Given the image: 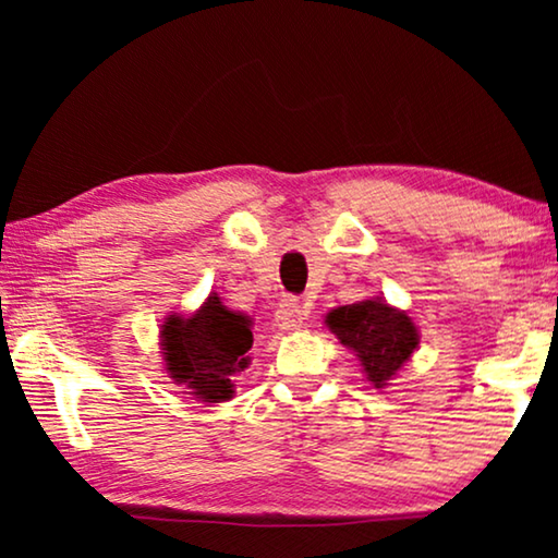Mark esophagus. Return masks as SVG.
Instances as JSON below:
<instances>
[{"label": "esophagus", "mask_w": 558, "mask_h": 558, "mask_svg": "<svg viewBox=\"0 0 558 558\" xmlns=\"http://www.w3.org/2000/svg\"><path fill=\"white\" fill-rule=\"evenodd\" d=\"M307 315H310L307 304L300 300H284L277 310V323L281 330H300Z\"/></svg>", "instance_id": "34e87169"}]
</instances>
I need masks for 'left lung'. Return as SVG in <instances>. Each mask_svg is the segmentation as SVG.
Segmentation results:
<instances>
[{"mask_svg": "<svg viewBox=\"0 0 558 558\" xmlns=\"http://www.w3.org/2000/svg\"><path fill=\"white\" fill-rule=\"evenodd\" d=\"M325 323L342 345L355 350L365 376L376 388L386 386L418 345L414 323L380 300L345 304L332 310Z\"/></svg>", "mask_w": 558, "mask_h": 558, "instance_id": "1", "label": "left lung"}]
</instances>
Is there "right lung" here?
I'll list each match as a JSON object with an SVG mask.
<instances>
[{"label":"right lung","instance_id":"add662e5","mask_svg":"<svg viewBox=\"0 0 558 558\" xmlns=\"http://www.w3.org/2000/svg\"><path fill=\"white\" fill-rule=\"evenodd\" d=\"M251 342V319L226 310L218 296H208L193 317L172 315L162 327L167 373L208 403L231 399V376L248 368Z\"/></svg>","mask_w":558,"mask_h":558}]
</instances>
